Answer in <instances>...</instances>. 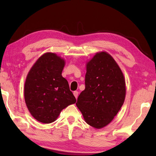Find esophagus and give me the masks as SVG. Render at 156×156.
<instances>
[{
    "instance_id": "obj_1",
    "label": "esophagus",
    "mask_w": 156,
    "mask_h": 156,
    "mask_svg": "<svg viewBox=\"0 0 156 156\" xmlns=\"http://www.w3.org/2000/svg\"><path fill=\"white\" fill-rule=\"evenodd\" d=\"M73 95H74V96L76 99H77V98L78 96V92L77 91H73Z\"/></svg>"
}]
</instances>
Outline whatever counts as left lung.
<instances>
[{"label":"left lung","instance_id":"1","mask_svg":"<svg viewBox=\"0 0 156 156\" xmlns=\"http://www.w3.org/2000/svg\"><path fill=\"white\" fill-rule=\"evenodd\" d=\"M125 80L122 71L107 52L97 53L87 65L85 89L76 106L85 122L100 129L112 122L125 98Z\"/></svg>","mask_w":156,"mask_h":156}]
</instances>
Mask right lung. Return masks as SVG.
<instances>
[{"label":"right lung","instance_id":"obj_1","mask_svg":"<svg viewBox=\"0 0 156 156\" xmlns=\"http://www.w3.org/2000/svg\"><path fill=\"white\" fill-rule=\"evenodd\" d=\"M65 60L54 53L40 57L26 78L25 103L39 122H54L61 111L76 102L67 80L62 76Z\"/></svg>","mask_w":156,"mask_h":156}]
</instances>
